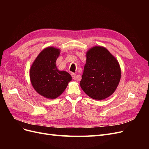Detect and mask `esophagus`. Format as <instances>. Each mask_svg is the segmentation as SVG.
<instances>
[{
    "mask_svg": "<svg viewBox=\"0 0 149 149\" xmlns=\"http://www.w3.org/2000/svg\"><path fill=\"white\" fill-rule=\"evenodd\" d=\"M71 76H72V78H73V79H74V80H76V79H77V76H76V74H74V73H71Z\"/></svg>",
    "mask_w": 149,
    "mask_h": 149,
    "instance_id": "34e87169",
    "label": "esophagus"
}]
</instances>
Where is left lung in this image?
<instances>
[{
  "instance_id": "8db88e82",
  "label": "left lung",
  "mask_w": 149,
  "mask_h": 149,
  "mask_svg": "<svg viewBox=\"0 0 149 149\" xmlns=\"http://www.w3.org/2000/svg\"><path fill=\"white\" fill-rule=\"evenodd\" d=\"M120 76V68L116 58L106 48L94 47L86 53L80 86L90 97L102 100L114 93Z\"/></svg>"
}]
</instances>
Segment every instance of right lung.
<instances>
[{
	"instance_id": "add662e5",
	"label": "right lung",
	"mask_w": 149,
	"mask_h": 149,
	"mask_svg": "<svg viewBox=\"0 0 149 149\" xmlns=\"http://www.w3.org/2000/svg\"><path fill=\"white\" fill-rule=\"evenodd\" d=\"M60 49L47 47L39 53L30 70V78L34 89L48 99H55L63 93L71 81V75L65 71H59L56 61Z\"/></svg>"
}]
</instances>
